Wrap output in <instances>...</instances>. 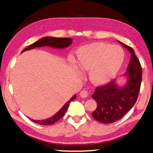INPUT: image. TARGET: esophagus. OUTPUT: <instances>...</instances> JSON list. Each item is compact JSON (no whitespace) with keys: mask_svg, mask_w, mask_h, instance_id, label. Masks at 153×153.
Here are the masks:
<instances>
[{"mask_svg":"<svg viewBox=\"0 0 153 153\" xmlns=\"http://www.w3.org/2000/svg\"><path fill=\"white\" fill-rule=\"evenodd\" d=\"M88 91H86V90H84L80 91V93H79V96H81L82 98H85L86 97L88 96Z\"/></svg>","mask_w":153,"mask_h":153,"instance_id":"esophagus-1","label":"esophagus"}]
</instances>
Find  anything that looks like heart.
<instances>
[{"instance_id": "1", "label": "heart", "mask_w": 153, "mask_h": 153, "mask_svg": "<svg viewBox=\"0 0 153 153\" xmlns=\"http://www.w3.org/2000/svg\"><path fill=\"white\" fill-rule=\"evenodd\" d=\"M76 65L82 72L89 71V79L94 85L110 82L124 62V51L120 46L96 42L80 47L76 52Z\"/></svg>"}]
</instances>
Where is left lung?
I'll return each mask as SVG.
<instances>
[{
	"label": "left lung",
	"mask_w": 153,
	"mask_h": 153,
	"mask_svg": "<svg viewBox=\"0 0 153 153\" xmlns=\"http://www.w3.org/2000/svg\"><path fill=\"white\" fill-rule=\"evenodd\" d=\"M122 44L130 53V59L124 76L126 82L119 86L116 80L109 84L96 88L91 97L96 101L98 107L91 113L97 121L111 124L120 120L133 107L137 102L142 82V68L140 62L132 48Z\"/></svg>",
	"instance_id": "1"
}]
</instances>
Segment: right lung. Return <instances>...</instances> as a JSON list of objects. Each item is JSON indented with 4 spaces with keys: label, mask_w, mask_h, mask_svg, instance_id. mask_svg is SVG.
I'll list each match as a JSON object with an SVG mask.
<instances>
[{
    "label": "right lung",
    "mask_w": 153,
    "mask_h": 153,
    "mask_svg": "<svg viewBox=\"0 0 153 153\" xmlns=\"http://www.w3.org/2000/svg\"><path fill=\"white\" fill-rule=\"evenodd\" d=\"M72 43V39L71 38H57V37H45L43 38H41V39L36 41L35 43L31 44V45L27 47V48L23 50L22 53L28 51V50H30L37 48H40V47H45L48 46L51 47L53 48H56V49H65L68 48ZM76 99V95L75 94L71 97V99L68 101L66 103L63 105V106L61 108V109L58 111V112L54 114L51 118L45 119V120H33V119L30 118L29 119L33 123L36 124H41V125H51L56 123L58 120H59L61 118L63 117V116L65 114L66 110L69 107L70 102L74 101V100Z\"/></svg>",
    "instance_id": "1"
}]
</instances>
